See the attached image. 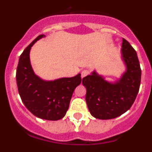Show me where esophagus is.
<instances>
[{
  "label": "esophagus",
  "instance_id": "34e87169",
  "mask_svg": "<svg viewBox=\"0 0 152 152\" xmlns=\"http://www.w3.org/2000/svg\"><path fill=\"white\" fill-rule=\"evenodd\" d=\"M88 75H89V71H88V70H83L82 72H81V77L82 78Z\"/></svg>",
  "mask_w": 152,
  "mask_h": 152
}]
</instances>
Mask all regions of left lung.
<instances>
[{
  "label": "left lung",
  "mask_w": 152,
  "mask_h": 152,
  "mask_svg": "<svg viewBox=\"0 0 152 152\" xmlns=\"http://www.w3.org/2000/svg\"><path fill=\"white\" fill-rule=\"evenodd\" d=\"M122 53L127 71L119 82L110 84L94 72L82 79L87 89L86 102L93 116L110 119L129 110L139 93L142 70L135 49L123 39Z\"/></svg>",
  "instance_id": "8db88e82"
}]
</instances>
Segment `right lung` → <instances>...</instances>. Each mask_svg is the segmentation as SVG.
<instances>
[{"label":"right lung","instance_id":"obj_1","mask_svg":"<svg viewBox=\"0 0 152 152\" xmlns=\"http://www.w3.org/2000/svg\"><path fill=\"white\" fill-rule=\"evenodd\" d=\"M43 36H45L39 35L35 39L20 56L16 74L17 88L23 103L34 116L46 120H58L65 116L74 91L81 82V77L78 74L72 77L45 81L33 73L29 51Z\"/></svg>","mask_w":152,"mask_h":152}]
</instances>
